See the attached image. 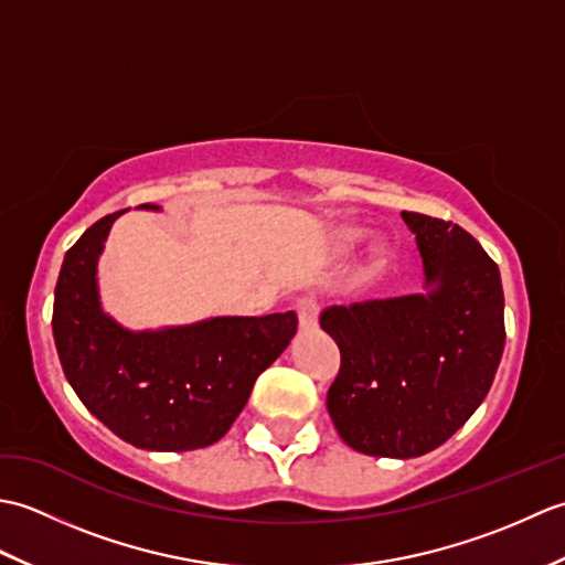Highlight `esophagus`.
<instances>
[{
    "label": "esophagus",
    "instance_id": "esophagus-1",
    "mask_svg": "<svg viewBox=\"0 0 565 565\" xmlns=\"http://www.w3.org/2000/svg\"><path fill=\"white\" fill-rule=\"evenodd\" d=\"M296 313H298V322H301V330H313L318 326V301L313 296L298 298Z\"/></svg>",
    "mask_w": 565,
    "mask_h": 565
}]
</instances>
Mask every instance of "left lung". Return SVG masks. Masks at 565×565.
<instances>
[{
  "label": "left lung",
  "instance_id": "8db88e82",
  "mask_svg": "<svg viewBox=\"0 0 565 565\" xmlns=\"http://www.w3.org/2000/svg\"><path fill=\"white\" fill-rule=\"evenodd\" d=\"M429 294L330 306L320 328L342 364L328 391L340 437L369 456L413 459L483 403L505 347L498 264L461 225L403 211Z\"/></svg>",
  "mask_w": 565,
  "mask_h": 565
}]
</instances>
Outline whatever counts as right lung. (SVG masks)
I'll return each instance as SVG.
<instances>
[{
  "label": "right lung",
  "mask_w": 565,
  "mask_h": 565,
  "mask_svg": "<svg viewBox=\"0 0 565 565\" xmlns=\"http://www.w3.org/2000/svg\"><path fill=\"white\" fill-rule=\"evenodd\" d=\"M140 209L158 211L152 203ZM121 213L104 215L67 249L53 306L60 364L84 407L124 441L148 451L209 447L289 347L298 318L289 310L158 332L121 328L104 313L97 291V259Z\"/></svg>",
  "instance_id": "right-lung-1"
}]
</instances>
